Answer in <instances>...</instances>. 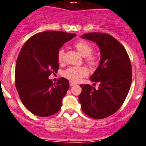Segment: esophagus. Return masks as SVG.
Listing matches in <instances>:
<instances>
[{
	"label": "esophagus",
	"mask_w": 146,
	"mask_h": 146,
	"mask_svg": "<svg viewBox=\"0 0 146 146\" xmlns=\"http://www.w3.org/2000/svg\"><path fill=\"white\" fill-rule=\"evenodd\" d=\"M74 85H76V84H75V83H73V81H70V86H74Z\"/></svg>",
	"instance_id": "obj_1"
}]
</instances>
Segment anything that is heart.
Segmentation results:
<instances>
[{
	"label": "heart",
	"mask_w": 146,
	"mask_h": 146,
	"mask_svg": "<svg viewBox=\"0 0 146 146\" xmlns=\"http://www.w3.org/2000/svg\"><path fill=\"white\" fill-rule=\"evenodd\" d=\"M74 46L83 57H85V62L89 67L94 68L98 66L100 60L99 56L93 54L94 47L90 43L86 40H81L76 42ZM57 60L60 63H62L65 61V51L62 48L60 49L57 53ZM88 74L89 70L86 67H70L63 72V76L65 78L73 82L81 81Z\"/></svg>",
	"instance_id": "1"
}]
</instances>
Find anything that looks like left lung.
I'll list each match as a JSON object with an SVG mask.
<instances>
[{
    "label": "left lung",
    "instance_id": "1",
    "mask_svg": "<svg viewBox=\"0 0 146 146\" xmlns=\"http://www.w3.org/2000/svg\"><path fill=\"white\" fill-rule=\"evenodd\" d=\"M82 38L96 42L100 48V62L90 77L99 83L96 89L89 84H81L78 96L81 109L85 114L95 119L108 117L124 103L132 83V65L124 47L111 35L89 33Z\"/></svg>",
    "mask_w": 146,
    "mask_h": 146
}]
</instances>
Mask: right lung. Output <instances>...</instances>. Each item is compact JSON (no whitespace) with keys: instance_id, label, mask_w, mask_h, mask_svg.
<instances>
[{"instance_id":"right-lung-1","label":"right lung","mask_w":146,"mask_h":146,"mask_svg":"<svg viewBox=\"0 0 146 146\" xmlns=\"http://www.w3.org/2000/svg\"><path fill=\"white\" fill-rule=\"evenodd\" d=\"M76 35L62 31H45L31 37L17 60L15 85L21 101L30 112L48 117L58 112L69 81L59 78L55 84L48 77L59 69L57 53Z\"/></svg>"}]
</instances>
